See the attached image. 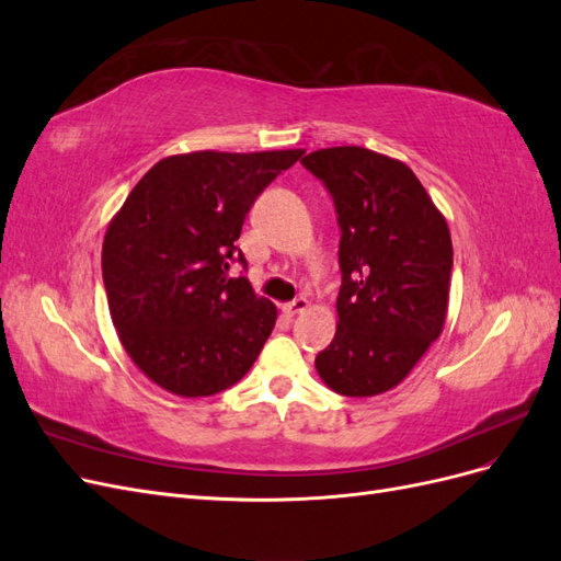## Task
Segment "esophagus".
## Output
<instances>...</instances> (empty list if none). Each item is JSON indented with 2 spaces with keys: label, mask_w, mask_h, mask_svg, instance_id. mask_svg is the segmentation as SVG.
Instances as JSON below:
<instances>
[{
  "label": "esophagus",
  "mask_w": 561,
  "mask_h": 561,
  "mask_svg": "<svg viewBox=\"0 0 561 561\" xmlns=\"http://www.w3.org/2000/svg\"><path fill=\"white\" fill-rule=\"evenodd\" d=\"M307 309H309V301L304 299V297H299V299H295V301H287V304H283V313H285L287 318H295V316L304 313Z\"/></svg>",
  "instance_id": "obj_1"
}]
</instances>
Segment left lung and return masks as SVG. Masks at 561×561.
I'll list each match as a JSON object with an SVG mask.
<instances>
[{
    "instance_id": "obj_1",
    "label": "left lung",
    "mask_w": 561,
    "mask_h": 561,
    "mask_svg": "<svg viewBox=\"0 0 561 561\" xmlns=\"http://www.w3.org/2000/svg\"><path fill=\"white\" fill-rule=\"evenodd\" d=\"M325 182L342 229L336 332L316 369L339 396L396 388L443 334L451 236L410 165L365 147H328L301 159Z\"/></svg>"
}]
</instances>
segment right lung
Segmentation results:
<instances>
[{
	"instance_id": "add662e5",
	"label": "right lung",
	"mask_w": 561,
	"mask_h": 561,
	"mask_svg": "<svg viewBox=\"0 0 561 561\" xmlns=\"http://www.w3.org/2000/svg\"><path fill=\"white\" fill-rule=\"evenodd\" d=\"M304 149L192 151L151 165L107 227L103 280L118 342L168 393L206 398L233 386L276 325V304L248 278L241 227L264 186Z\"/></svg>"
}]
</instances>
